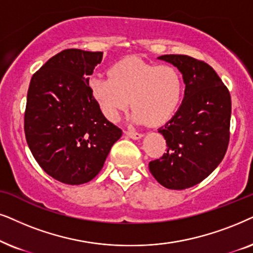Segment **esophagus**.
Segmentation results:
<instances>
[{
    "mask_svg": "<svg viewBox=\"0 0 253 253\" xmlns=\"http://www.w3.org/2000/svg\"><path fill=\"white\" fill-rule=\"evenodd\" d=\"M125 134H126L127 136L130 137V139H133V140H140L141 137H143V134L142 133L130 132V130H126V132H125Z\"/></svg>",
    "mask_w": 253,
    "mask_h": 253,
    "instance_id": "34e87169",
    "label": "esophagus"
}]
</instances>
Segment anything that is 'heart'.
I'll return each mask as SVG.
<instances>
[{
  "label": "heart",
  "instance_id": "heart-1",
  "mask_svg": "<svg viewBox=\"0 0 253 253\" xmlns=\"http://www.w3.org/2000/svg\"><path fill=\"white\" fill-rule=\"evenodd\" d=\"M110 79L93 76L89 87L107 119H119L130 104L136 124L162 125L171 119L183 96V79L172 66L150 65L137 58L120 60L110 67Z\"/></svg>",
  "mask_w": 253,
  "mask_h": 253
}]
</instances>
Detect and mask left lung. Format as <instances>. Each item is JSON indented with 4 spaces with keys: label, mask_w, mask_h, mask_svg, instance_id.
I'll return each mask as SVG.
<instances>
[{
    "label": "left lung",
    "mask_w": 253,
    "mask_h": 253,
    "mask_svg": "<svg viewBox=\"0 0 253 253\" xmlns=\"http://www.w3.org/2000/svg\"><path fill=\"white\" fill-rule=\"evenodd\" d=\"M157 59L179 70L185 92L174 116L158 128L168 151L150 162L149 170L162 186L185 190L207 178L223 160L229 143L230 93L207 63L178 54Z\"/></svg>",
    "instance_id": "1"
}]
</instances>
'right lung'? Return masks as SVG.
Instances as JSON below:
<instances>
[{"mask_svg": "<svg viewBox=\"0 0 253 253\" xmlns=\"http://www.w3.org/2000/svg\"><path fill=\"white\" fill-rule=\"evenodd\" d=\"M102 52L65 49L32 76L24 130L30 150L54 179L81 185L93 179L123 130L104 117L89 77Z\"/></svg>", "mask_w": 253, "mask_h": 253, "instance_id": "obj_1", "label": "right lung"}]
</instances>
